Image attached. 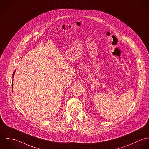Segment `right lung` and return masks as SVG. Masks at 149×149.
Returning <instances> with one entry per match:
<instances>
[{"mask_svg":"<svg viewBox=\"0 0 149 149\" xmlns=\"http://www.w3.org/2000/svg\"><path fill=\"white\" fill-rule=\"evenodd\" d=\"M15 72V70L14 72V73H13V77H14V75ZM13 82H12V87H13Z\"/></svg>","mask_w":149,"mask_h":149,"instance_id":"obj_1","label":"right lung"}]
</instances>
